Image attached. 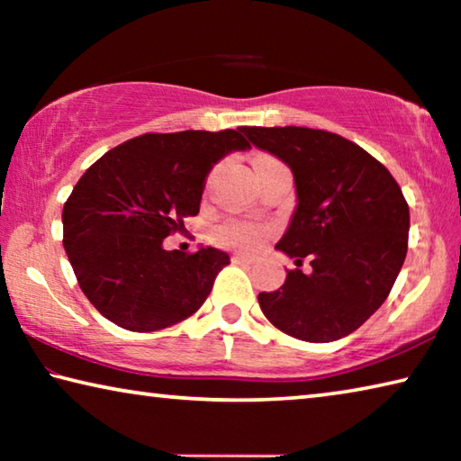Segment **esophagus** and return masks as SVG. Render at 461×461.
<instances>
[{"mask_svg": "<svg viewBox=\"0 0 461 461\" xmlns=\"http://www.w3.org/2000/svg\"><path fill=\"white\" fill-rule=\"evenodd\" d=\"M231 262L233 264H254V258H249V256H244V254H233Z\"/></svg>", "mask_w": 461, "mask_h": 461, "instance_id": "1", "label": "esophagus"}]
</instances>
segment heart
Masks as SVG:
<instances>
[{
    "instance_id": "heart-1",
    "label": "heart",
    "mask_w": 461,
    "mask_h": 461,
    "mask_svg": "<svg viewBox=\"0 0 461 461\" xmlns=\"http://www.w3.org/2000/svg\"><path fill=\"white\" fill-rule=\"evenodd\" d=\"M262 160H270L268 156H258L254 160V165H258ZM213 241L217 246L233 248L240 252H254L262 246V241L268 236V228H264L260 223L254 221H241V220H228L220 225H215L213 230Z\"/></svg>"
}]
</instances>
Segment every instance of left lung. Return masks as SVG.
Segmentation results:
<instances>
[{"mask_svg": "<svg viewBox=\"0 0 461 461\" xmlns=\"http://www.w3.org/2000/svg\"><path fill=\"white\" fill-rule=\"evenodd\" d=\"M241 131L291 167L296 209L280 252L311 275L286 272L278 291L260 293L268 321L291 338L327 343L356 331L393 288L407 258L409 205L384 165L349 140L299 126Z\"/></svg>", "mask_w": 461, "mask_h": 461, "instance_id": "obj_1", "label": "left lung"}]
</instances>
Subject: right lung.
Listing matches in <instances>:
<instances>
[{"instance_id": "1", "label": "right lung", "mask_w": 461, "mask_h": 461, "mask_svg": "<svg viewBox=\"0 0 461 461\" xmlns=\"http://www.w3.org/2000/svg\"><path fill=\"white\" fill-rule=\"evenodd\" d=\"M236 130L144 134L87 168L62 209V244L81 291L101 315L130 331H156L191 317L230 256L186 254L162 240L199 213L207 175L246 150Z\"/></svg>"}]
</instances>
